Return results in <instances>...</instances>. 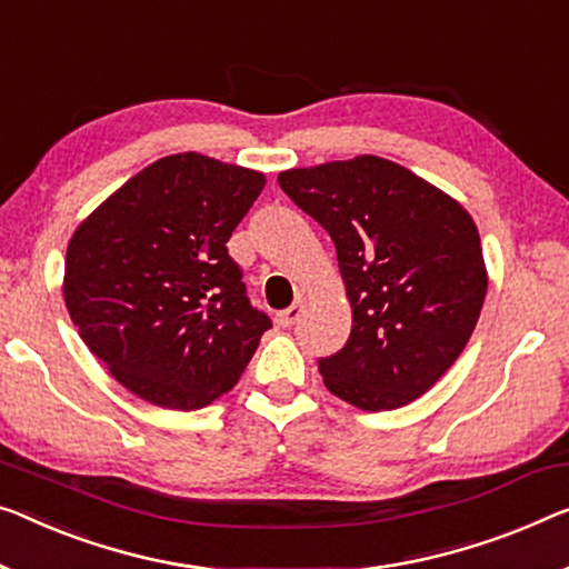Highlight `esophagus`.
Returning a JSON list of instances; mask_svg holds the SVG:
<instances>
[{"label":"esophagus","mask_w":569,"mask_h":569,"mask_svg":"<svg viewBox=\"0 0 569 569\" xmlns=\"http://www.w3.org/2000/svg\"><path fill=\"white\" fill-rule=\"evenodd\" d=\"M303 309H307V307H303V301H293V307H288V309L276 313V321H278V325H281V327H293L296 321L301 319Z\"/></svg>","instance_id":"esophagus-1"}]
</instances>
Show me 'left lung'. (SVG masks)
I'll return each mask as SVG.
<instances>
[{"instance_id":"1","label":"left lung","mask_w":569,"mask_h":569,"mask_svg":"<svg viewBox=\"0 0 569 569\" xmlns=\"http://www.w3.org/2000/svg\"><path fill=\"white\" fill-rule=\"evenodd\" d=\"M278 183L332 237L352 307L345 347L319 360L325 386L362 411L427 393L460 358L486 301L472 217L378 156L293 168Z\"/></svg>"}]
</instances>
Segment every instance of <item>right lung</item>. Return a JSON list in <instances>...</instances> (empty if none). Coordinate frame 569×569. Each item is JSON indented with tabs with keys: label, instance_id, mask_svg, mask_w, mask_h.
<instances>
[{
	"label": "right lung",
	"instance_id": "add662e5",
	"mask_svg": "<svg viewBox=\"0 0 569 569\" xmlns=\"http://www.w3.org/2000/svg\"><path fill=\"white\" fill-rule=\"evenodd\" d=\"M266 176L160 158L73 232L63 299L91 352L142 401L193 411L240 380L270 319L227 252Z\"/></svg>",
	"mask_w": 569,
	"mask_h": 569
}]
</instances>
